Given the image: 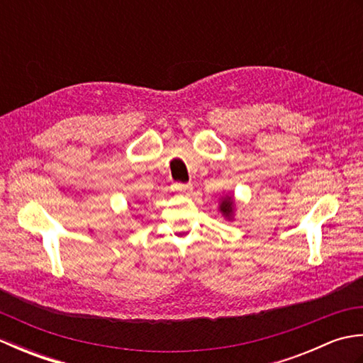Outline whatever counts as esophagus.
I'll return each instance as SVG.
<instances>
[{
  "instance_id": "1",
  "label": "esophagus",
  "mask_w": 363,
  "mask_h": 363,
  "mask_svg": "<svg viewBox=\"0 0 363 363\" xmlns=\"http://www.w3.org/2000/svg\"><path fill=\"white\" fill-rule=\"evenodd\" d=\"M172 189L177 195H189L194 190V186L191 184H173Z\"/></svg>"
}]
</instances>
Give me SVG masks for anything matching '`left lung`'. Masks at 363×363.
<instances>
[{
    "mask_svg": "<svg viewBox=\"0 0 363 363\" xmlns=\"http://www.w3.org/2000/svg\"><path fill=\"white\" fill-rule=\"evenodd\" d=\"M218 211L228 221H234L235 218V198L234 195H223L218 203Z\"/></svg>",
    "mask_w": 363,
    "mask_h": 363,
    "instance_id": "left-lung-1",
    "label": "left lung"
}]
</instances>
